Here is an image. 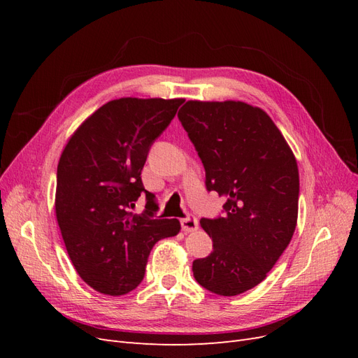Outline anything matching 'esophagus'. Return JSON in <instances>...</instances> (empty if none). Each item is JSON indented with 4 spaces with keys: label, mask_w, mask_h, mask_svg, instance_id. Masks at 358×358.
Segmentation results:
<instances>
[{
    "label": "esophagus",
    "mask_w": 358,
    "mask_h": 358,
    "mask_svg": "<svg viewBox=\"0 0 358 358\" xmlns=\"http://www.w3.org/2000/svg\"><path fill=\"white\" fill-rule=\"evenodd\" d=\"M180 224H182V230L185 231V233L196 231L199 229V221H197L196 216H192V215L187 216V218H183L180 221Z\"/></svg>",
    "instance_id": "obj_1"
}]
</instances>
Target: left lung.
Here are the masks:
<instances>
[{
	"label": "left lung",
	"mask_w": 358,
	"mask_h": 358,
	"mask_svg": "<svg viewBox=\"0 0 358 358\" xmlns=\"http://www.w3.org/2000/svg\"><path fill=\"white\" fill-rule=\"evenodd\" d=\"M206 170V188L225 215L200 221L213 251L192 263L197 282L237 296L266 279L294 234L299 167L279 128L243 101L189 100L178 113Z\"/></svg>",
	"instance_id": "left-lung-1"
}]
</instances>
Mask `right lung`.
I'll use <instances>...</instances> for the list:
<instances>
[{
	"label": "right lung",
	"instance_id": "1",
	"mask_svg": "<svg viewBox=\"0 0 358 358\" xmlns=\"http://www.w3.org/2000/svg\"><path fill=\"white\" fill-rule=\"evenodd\" d=\"M183 99H124L103 104L78 127L57 171L55 213L69 257L95 291L122 296L143 280L150 249L180 231L178 220L154 215L155 196L142 170L150 145ZM147 196V210L132 212Z\"/></svg>",
	"mask_w": 358,
	"mask_h": 358
}]
</instances>
